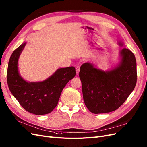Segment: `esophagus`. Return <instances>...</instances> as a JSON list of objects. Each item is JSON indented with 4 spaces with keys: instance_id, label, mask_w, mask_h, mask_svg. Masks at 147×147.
I'll return each mask as SVG.
<instances>
[{
    "instance_id": "34e87169",
    "label": "esophagus",
    "mask_w": 147,
    "mask_h": 147,
    "mask_svg": "<svg viewBox=\"0 0 147 147\" xmlns=\"http://www.w3.org/2000/svg\"><path fill=\"white\" fill-rule=\"evenodd\" d=\"M80 71V67L79 66H76V74H78Z\"/></svg>"
}]
</instances>
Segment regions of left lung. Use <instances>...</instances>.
I'll return each instance as SVG.
<instances>
[{
    "label": "left lung",
    "mask_w": 147,
    "mask_h": 147,
    "mask_svg": "<svg viewBox=\"0 0 147 147\" xmlns=\"http://www.w3.org/2000/svg\"><path fill=\"white\" fill-rule=\"evenodd\" d=\"M120 56V63L110 71H102L90 63L81 66L79 76L84 102L91 113L103 114L116 110L134 90L137 81L135 55L123 48Z\"/></svg>",
    "instance_id": "1"
}]
</instances>
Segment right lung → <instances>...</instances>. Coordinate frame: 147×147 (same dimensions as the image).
I'll return each instance as SVG.
<instances>
[{"label":"right lung","instance_id":"1","mask_svg":"<svg viewBox=\"0 0 147 147\" xmlns=\"http://www.w3.org/2000/svg\"><path fill=\"white\" fill-rule=\"evenodd\" d=\"M26 43L13 51L8 63L7 81L12 95L25 110L35 115H44L57 106L63 89L76 75L73 66L57 69L40 82H29L20 76L18 60Z\"/></svg>","mask_w":147,"mask_h":147}]
</instances>
